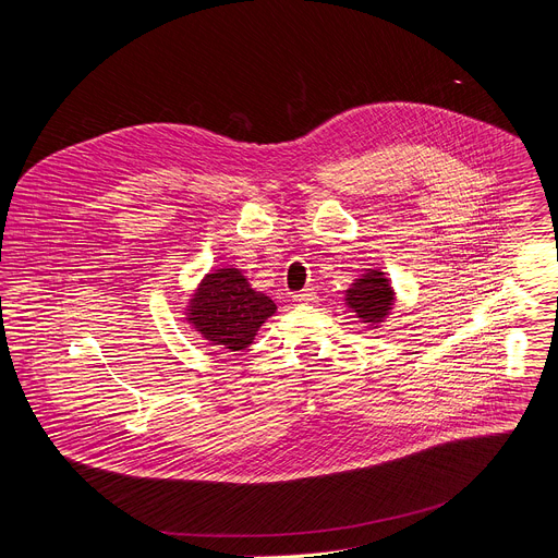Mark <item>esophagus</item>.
Here are the masks:
<instances>
[{
  "label": "esophagus",
  "mask_w": 558,
  "mask_h": 558,
  "mask_svg": "<svg viewBox=\"0 0 558 558\" xmlns=\"http://www.w3.org/2000/svg\"><path fill=\"white\" fill-rule=\"evenodd\" d=\"M317 300V293L313 289H304V291H298L293 293V302L295 304H311Z\"/></svg>",
  "instance_id": "obj_1"
}]
</instances>
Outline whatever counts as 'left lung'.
I'll list each match as a JSON object with an SVG mask.
<instances>
[{
	"mask_svg": "<svg viewBox=\"0 0 558 558\" xmlns=\"http://www.w3.org/2000/svg\"><path fill=\"white\" fill-rule=\"evenodd\" d=\"M392 287L384 278V271L368 269L353 287L347 289V304L366 325H379L392 308Z\"/></svg>",
	"mask_w": 558,
	"mask_h": 558,
	"instance_id": "left-lung-1",
	"label": "left lung"
}]
</instances>
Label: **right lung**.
Returning a JSON list of instances; mask_svg holds the SVG:
<instances>
[{"mask_svg":"<svg viewBox=\"0 0 558 558\" xmlns=\"http://www.w3.org/2000/svg\"><path fill=\"white\" fill-rule=\"evenodd\" d=\"M274 313V300L254 291L243 271L231 267L203 278L190 300L187 320L209 344L243 351Z\"/></svg>","mask_w":558,"mask_h":558,"instance_id":"right-lung-1","label":"right lung"}]
</instances>
